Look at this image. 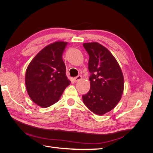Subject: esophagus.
I'll list each match as a JSON object with an SVG mask.
<instances>
[{
  "label": "esophagus",
  "instance_id": "1",
  "mask_svg": "<svg viewBox=\"0 0 153 153\" xmlns=\"http://www.w3.org/2000/svg\"><path fill=\"white\" fill-rule=\"evenodd\" d=\"M81 78H82V76H81V75H78V76H77L74 78L73 80H75V82H78V81H79V80L81 79Z\"/></svg>",
  "mask_w": 153,
  "mask_h": 153
}]
</instances>
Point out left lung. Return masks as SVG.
Masks as SVG:
<instances>
[{
  "label": "left lung",
  "instance_id": "8db88e82",
  "mask_svg": "<svg viewBox=\"0 0 153 153\" xmlns=\"http://www.w3.org/2000/svg\"><path fill=\"white\" fill-rule=\"evenodd\" d=\"M89 55L91 88L82 95L84 103L91 112L103 115L112 110L121 98L124 78L118 62L110 51L98 43L83 44Z\"/></svg>",
  "mask_w": 153,
  "mask_h": 153
}]
</instances>
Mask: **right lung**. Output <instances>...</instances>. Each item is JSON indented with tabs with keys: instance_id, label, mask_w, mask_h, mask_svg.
Here are the masks:
<instances>
[{
	"instance_id": "1",
	"label": "right lung",
	"mask_w": 153,
	"mask_h": 153,
	"mask_svg": "<svg viewBox=\"0 0 153 153\" xmlns=\"http://www.w3.org/2000/svg\"><path fill=\"white\" fill-rule=\"evenodd\" d=\"M66 42L57 41L41 50L32 60L25 74L27 92L35 103L46 108L57 102L70 84L62 54Z\"/></svg>"
}]
</instances>
